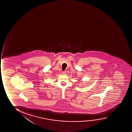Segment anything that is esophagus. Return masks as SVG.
<instances>
[{
	"label": "esophagus",
	"instance_id": "1",
	"mask_svg": "<svg viewBox=\"0 0 132 132\" xmlns=\"http://www.w3.org/2000/svg\"><path fill=\"white\" fill-rule=\"evenodd\" d=\"M66 73H67V71H64L62 72V74L63 75H66Z\"/></svg>",
	"mask_w": 132,
	"mask_h": 132
}]
</instances>
